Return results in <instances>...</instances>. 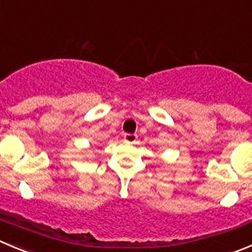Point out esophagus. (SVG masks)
I'll use <instances>...</instances> for the list:
<instances>
[{"mask_svg": "<svg viewBox=\"0 0 252 252\" xmlns=\"http://www.w3.org/2000/svg\"><path fill=\"white\" fill-rule=\"evenodd\" d=\"M137 134H124V142L128 144H133L137 142Z\"/></svg>", "mask_w": 252, "mask_h": 252, "instance_id": "obj_1", "label": "esophagus"}]
</instances>
